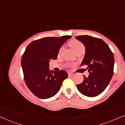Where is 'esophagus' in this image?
Instances as JSON below:
<instances>
[{
	"instance_id": "esophagus-1",
	"label": "esophagus",
	"mask_w": 125,
	"mask_h": 125,
	"mask_svg": "<svg viewBox=\"0 0 125 125\" xmlns=\"http://www.w3.org/2000/svg\"><path fill=\"white\" fill-rule=\"evenodd\" d=\"M68 76H73V73H68Z\"/></svg>"
}]
</instances>
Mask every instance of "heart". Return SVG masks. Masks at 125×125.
<instances>
[{
	"mask_svg": "<svg viewBox=\"0 0 125 125\" xmlns=\"http://www.w3.org/2000/svg\"><path fill=\"white\" fill-rule=\"evenodd\" d=\"M70 46H71L72 49L73 50V52H78V51L82 50V49H84L85 47H84V45L80 41H78L77 40H73L70 42ZM62 47H61L60 49V50L59 52H61V50H62Z\"/></svg>",
	"mask_w": 125,
	"mask_h": 125,
	"instance_id": "1",
	"label": "heart"
}]
</instances>
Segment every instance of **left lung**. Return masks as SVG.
Listing matches in <instances>:
<instances>
[{
	"label": "left lung",
	"mask_w": 125,
	"mask_h": 125,
	"mask_svg": "<svg viewBox=\"0 0 125 125\" xmlns=\"http://www.w3.org/2000/svg\"><path fill=\"white\" fill-rule=\"evenodd\" d=\"M85 47V54L82 62L87 65L89 75L77 84L81 94L89 97L101 94L108 85L113 75L115 58L109 46L103 40L84 35L75 37Z\"/></svg>",
	"instance_id": "8db88e82"
}]
</instances>
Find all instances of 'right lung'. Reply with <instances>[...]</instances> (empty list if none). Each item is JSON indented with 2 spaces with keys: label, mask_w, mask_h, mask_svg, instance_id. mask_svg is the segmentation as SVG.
Listing matches in <instances>:
<instances>
[{
  "label": "right lung",
  "mask_w": 125,
  "mask_h": 125,
  "mask_svg": "<svg viewBox=\"0 0 125 125\" xmlns=\"http://www.w3.org/2000/svg\"><path fill=\"white\" fill-rule=\"evenodd\" d=\"M70 36L45 37L27 46L22 55L24 78L30 91L42 99L52 97L60 90L68 74L64 70L50 71L49 62L57 59L59 50Z\"/></svg>",
  "instance_id": "add662e5"
}]
</instances>
